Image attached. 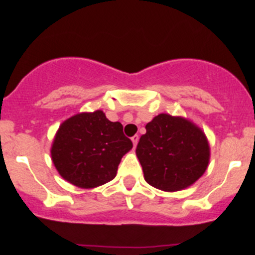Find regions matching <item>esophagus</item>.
Instances as JSON below:
<instances>
[{"mask_svg": "<svg viewBox=\"0 0 255 255\" xmlns=\"http://www.w3.org/2000/svg\"><path fill=\"white\" fill-rule=\"evenodd\" d=\"M130 139H132V143H133V146H137V144H138V140H139V135L138 134H135V135H133L132 138H130Z\"/></svg>", "mask_w": 255, "mask_h": 255, "instance_id": "obj_1", "label": "esophagus"}]
</instances>
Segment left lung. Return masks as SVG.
I'll return each instance as SVG.
<instances>
[{
    "mask_svg": "<svg viewBox=\"0 0 255 255\" xmlns=\"http://www.w3.org/2000/svg\"><path fill=\"white\" fill-rule=\"evenodd\" d=\"M145 129L135 154L149 185L166 192L180 191L204 175L210 144L199 126L181 116L160 113Z\"/></svg>",
    "mask_w": 255,
    "mask_h": 255,
    "instance_id": "left-lung-1",
    "label": "left lung"
}]
</instances>
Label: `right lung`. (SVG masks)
I'll list each match as a JSON object with an SVG mask.
<instances>
[{"instance_id":"add662e5","label":"right lung","mask_w":255,"mask_h":255,"mask_svg":"<svg viewBox=\"0 0 255 255\" xmlns=\"http://www.w3.org/2000/svg\"><path fill=\"white\" fill-rule=\"evenodd\" d=\"M120 122L101 110L68 118L56 130L50 154L64 180L81 189H94L115 179L121 159L132 149Z\"/></svg>"}]
</instances>
